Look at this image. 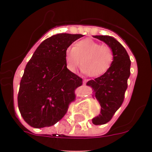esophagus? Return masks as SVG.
I'll return each instance as SVG.
<instances>
[{
	"instance_id": "esophagus-1",
	"label": "esophagus",
	"mask_w": 152,
	"mask_h": 152,
	"mask_svg": "<svg viewBox=\"0 0 152 152\" xmlns=\"http://www.w3.org/2000/svg\"><path fill=\"white\" fill-rule=\"evenodd\" d=\"M87 82V79H84V80H83V85H85Z\"/></svg>"
}]
</instances>
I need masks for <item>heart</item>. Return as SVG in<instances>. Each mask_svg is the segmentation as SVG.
<instances>
[{"label":"heart","instance_id":"b5f03b06","mask_svg":"<svg viewBox=\"0 0 152 152\" xmlns=\"http://www.w3.org/2000/svg\"><path fill=\"white\" fill-rule=\"evenodd\" d=\"M113 60L114 53L111 48L101 45L88 38L79 41L74 47H68L65 50V62L70 71H75L80 62L82 71L93 77L104 74L111 67Z\"/></svg>","mask_w":152,"mask_h":152}]
</instances>
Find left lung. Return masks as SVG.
Returning <instances> with one entry per match:
<instances>
[{
	"mask_svg": "<svg viewBox=\"0 0 152 152\" xmlns=\"http://www.w3.org/2000/svg\"><path fill=\"white\" fill-rule=\"evenodd\" d=\"M93 37L103 41L114 53L111 67L104 74L87 82L93 89V96L101 105L100 114L92 119L95 125L107 124L120 108L127 89V80L130 76L131 61L124 47L114 37L107 35H96Z\"/></svg>",
	"mask_w": 152,
	"mask_h": 152,
	"instance_id": "8db88e82",
	"label": "left lung"
}]
</instances>
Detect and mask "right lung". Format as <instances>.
<instances>
[{"instance_id": "obj_1", "label": "right lung", "mask_w": 152, "mask_h": 152, "mask_svg": "<svg viewBox=\"0 0 152 152\" xmlns=\"http://www.w3.org/2000/svg\"><path fill=\"white\" fill-rule=\"evenodd\" d=\"M82 34H57L45 39L32 55L20 83L18 103L31 126L54 125L75 100V89L82 79L67 68L65 50Z\"/></svg>"}]
</instances>
